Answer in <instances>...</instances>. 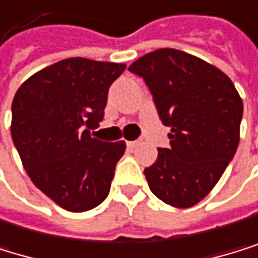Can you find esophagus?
<instances>
[{"mask_svg":"<svg viewBox=\"0 0 258 258\" xmlns=\"http://www.w3.org/2000/svg\"><path fill=\"white\" fill-rule=\"evenodd\" d=\"M138 144H139L138 141H128V142H126V146L130 147V149H135V147H138Z\"/></svg>","mask_w":258,"mask_h":258,"instance_id":"esophagus-1","label":"esophagus"}]
</instances>
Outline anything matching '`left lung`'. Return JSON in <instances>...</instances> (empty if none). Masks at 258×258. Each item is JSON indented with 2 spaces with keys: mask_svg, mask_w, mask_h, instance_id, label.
<instances>
[{
  "mask_svg": "<svg viewBox=\"0 0 258 258\" xmlns=\"http://www.w3.org/2000/svg\"><path fill=\"white\" fill-rule=\"evenodd\" d=\"M146 81L169 149L144 169L150 191L164 204L188 208L213 189L240 142L243 101L215 66L174 48L147 53L128 67Z\"/></svg>",
  "mask_w": 258,
  "mask_h": 258,
  "instance_id": "8db88e82",
  "label": "left lung"
}]
</instances>
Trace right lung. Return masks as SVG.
<instances>
[{"label":"right lung","mask_w":258,"mask_h":258,"mask_svg":"<svg viewBox=\"0 0 258 258\" xmlns=\"http://www.w3.org/2000/svg\"><path fill=\"white\" fill-rule=\"evenodd\" d=\"M125 64L69 57L28 78L12 101L14 146L32 183L69 212L103 202L125 142L91 136Z\"/></svg>","instance_id":"obj_1"}]
</instances>
